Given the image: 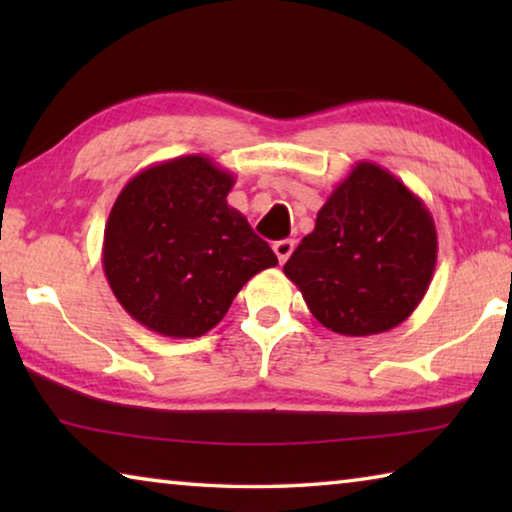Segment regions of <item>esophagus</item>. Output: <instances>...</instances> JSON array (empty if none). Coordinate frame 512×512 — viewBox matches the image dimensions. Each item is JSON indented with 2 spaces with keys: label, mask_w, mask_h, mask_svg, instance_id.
<instances>
[{
  "label": "esophagus",
  "mask_w": 512,
  "mask_h": 512,
  "mask_svg": "<svg viewBox=\"0 0 512 512\" xmlns=\"http://www.w3.org/2000/svg\"><path fill=\"white\" fill-rule=\"evenodd\" d=\"M293 248H296V241H293V239L275 241V244H273V250H275L277 259H280V264L287 262V259L291 257V253H293Z\"/></svg>",
  "instance_id": "34e87169"
}]
</instances>
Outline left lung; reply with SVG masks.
Returning a JSON list of instances; mask_svg holds the SVG:
<instances>
[{
    "label": "left lung",
    "mask_w": 512,
    "mask_h": 512,
    "mask_svg": "<svg viewBox=\"0 0 512 512\" xmlns=\"http://www.w3.org/2000/svg\"><path fill=\"white\" fill-rule=\"evenodd\" d=\"M436 223L418 196L375 162H357L320 207L284 275L320 325L345 336L397 327L436 268Z\"/></svg>",
    "instance_id": "8db88e82"
}]
</instances>
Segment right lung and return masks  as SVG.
Wrapping results in <instances>:
<instances>
[{"label": "right lung", "mask_w": 512, "mask_h": 512, "mask_svg": "<svg viewBox=\"0 0 512 512\" xmlns=\"http://www.w3.org/2000/svg\"><path fill=\"white\" fill-rule=\"evenodd\" d=\"M230 171L180 155L121 189L103 232V273L137 323L171 339L219 325L241 287L277 257L228 205Z\"/></svg>", "instance_id": "1"}]
</instances>
